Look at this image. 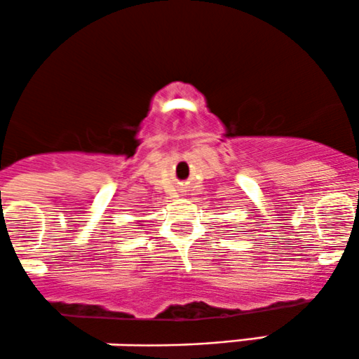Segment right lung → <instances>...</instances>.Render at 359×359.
<instances>
[{
	"mask_svg": "<svg viewBox=\"0 0 359 359\" xmlns=\"http://www.w3.org/2000/svg\"><path fill=\"white\" fill-rule=\"evenodd\" d=\"M136 226H143V219H137V224Z\"/></svg>",
	"mask_w": 359,
	"mask_h": 359,
	"instance_id": "add662e5",
	"label": "right lung"
}]
</instances>
